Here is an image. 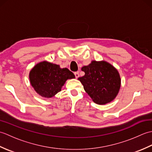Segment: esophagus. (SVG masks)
Listing matches in <instances>:
<instances>
[{"label": "esophagus", "mask_w": 152, "mask_h": 152, "mask_svg": "<svg viewBox=\"0 0 152 152\" xmlns=\"http://www.w3.org/2000/svg\"><path fill=\"white\" fill-rule=\"evenodd\" d=\"M74 75H75V77H76V78H78V77L80 76V74H79L78 72H74Z\"/></svg>", "instance_id": "1"}]
</instances>
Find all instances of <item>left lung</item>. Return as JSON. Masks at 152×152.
Here are the masks:
<instances>
[{"label":"left lung","mask_w":152,"mask_h":152,"mask_svg":"<svg viewBox=\"0 0 152 152\" xmlns=\"http://www.w3.org/2000/svg\"><path fill=\"white\" fill-rule=\"evenodd\" d=\"M85 75L80 80L86 92L98 104L110 102L117 96L121 86L120 76L117 69L104 61H93L82 68Z\"/></svg>","instance_id":"obj_1"}]
</instances>
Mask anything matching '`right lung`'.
Here are the masks:
<instances>
[{"label": "right lung", "mask_w": 152, "mask_h": 152, "mask_svg": "<svg viewBox=\"0 0 152 152\" xmlns=\"http://www.w3.org/2000/svg\"><path fill=\"white\" fill-rule=\"evenodd\" d=\"M75 78L74 74L66 68L48 61L37 64L29 73L31 86L38 94L51 98L61 91V88L68 79Z\"/></svg>", "instance_id": "1"}]
</instances>
